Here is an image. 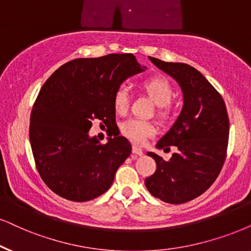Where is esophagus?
I'll use <instances>...</instances> for the list:
<instances>
[{"mask_svg":"<svg viewBox=\"0 0 251 251\" xmlns=\"http://www.w3.org/2000/svg\"><path fill=\"white\" fill-rule=\"evenodd\" d=\"M132 153L133 154H136V155H141L144 154V151H142V149L139 147V146H136V145H133L132 146Z\"/></svg>","mask_w":251,"mask_h":251,"instance_id":"34e87169","label":"esophagus"}]
</instances>
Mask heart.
<instances>
[{
	"label": "heart",
	"instance_id": "b5f03b06",
	"mask_svg": "<svg viewBox=\"0 0 251 251\" xmlns=\"http://www.w3.org/2000/svg\"><path fill=\"white\" fill-rule=\"evenodd\" d=\"M141 88L157 105V116L162 119H168L173 113V85L168 78L160 75H153L145 78L141 82ZM113 107L120 115L127 112L129 106V94L127 88L119 87L113 94ZM120 132L129 140L142 144L148 138L153 136L156 133V127L154 124L146 122V120L131 118L125 120L120 125Z\"/></svg>",
	"mask_w": 251,
	"mask_h": 251
}]
</instances>
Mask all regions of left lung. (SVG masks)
I'll return each mask as SVG.
<instances>
[{"instance_id": "1", "label": "left lung", "mask_w": 251, "mask_h": 251, "mask_svg": "<svg viewBox=\"0 0 251 251\" xmlns=\"http://www.w3.org/2000/svg\"><path fill=\"white\" fill-rule=\"evenodd\" d=\"M149 60L175 78L183 91L184 105L178 118L156 144L158 149H178L166 161L149 151L156 171L145 179L155 198L183 204L204 193L217 179L226 160L229 119L221 95L201 72L180 62Z\"/></svg>"}]
</instances>
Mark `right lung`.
Segmentation results:
<instances>
[{"mask_svg":"<svg viewBox=\"0 0 251 251\" xmlns=\"http://www.w3.org/2000/svg\"><path fill=\"white\" fill-rule=\"evenodd\" d=\"M133 54L72 60L40 89L30 118V144L38 173L56 195L88 201L106 192L131 154L124 136L102 145L89 129L94 120L116 124L113 94L126 78L144 72Z\"/></svg>","mask_w":251,"mask_h":251,"instance_id":"1","label":"right lung"}]
</instances>
